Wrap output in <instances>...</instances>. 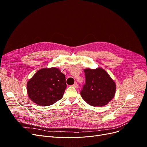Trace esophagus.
Instances as JSON below:
<instances>
[{
  "mask_svg": "<svg viewBox=\"0 0 147 147\" xmlns=\"http://www.w3.org/2000/svg\"><path fill=\"white\" fill-rule=\"evenodd\" d=\"M73 86H74V88H78V86L77 83L75 82V83L73 84Z\"/></svg>",
  "mask_w": 147,
  "mask_h": 147,
  "instance_id": "obj_1",
  "label": "esophagus"
}]
</instances>
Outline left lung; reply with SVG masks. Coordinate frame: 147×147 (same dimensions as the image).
I'll list each match as a JSON object with an SVG mask.
<instances>
[{
	"mask_svg": "<svg viewBox=\"0 0 147 147\" xmlns=\"http://www.w3.org/2000/svg\"><path fill=\"white\" fill-rule=\"evenodd\" d=\"M85 84L80 94L83 99L92 106L102 107L112 100L116 91V84L109 75L101 68L84 69Z\"/></svg>",
	"mask_w": 147,
	"mask_h": 147,
	"instance_id": "left-lung-1",
	"label": "left lung"
}]
</instances>
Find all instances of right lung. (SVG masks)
Returning a JSON list of instances; mask_svg holds the SVG:
<instances>
[{"label": "right lung", "instance_id": "add662e5", "mask_svg": "<svg viewBox=\"0 0 147 147\" xmlns=\"http://www.w3.org/2000/svg\"><path fill=\"white\" fill-rule=\"evenodd\" d=\"M66 87L65 75L55 67L39 70L27 83L29 98L43 106L51 105L60 100Z\"/></svg>", "mask_w": 147, "mask_h": 147}]
</instances>
